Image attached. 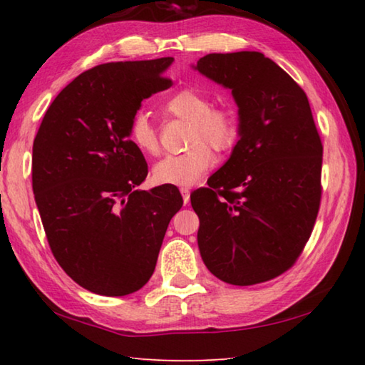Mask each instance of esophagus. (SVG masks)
Here are the masks:
<instances>
[{"label":"esophagus","mask_w":365,"mask_h":365,"mask_svg":"<svg viewBox=\"0 0 365 365\" xmlns=\"http://www.w3.org/2000/svg\"><path fill=\"white\" fill-rule=\"evenodd\" d=\"M180 193H182V196H183V202L185 204H188L190 202V188H180Z\"/></svg>","instance_id":"obj_1"}]
</instances>
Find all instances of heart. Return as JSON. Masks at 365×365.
<instances>
[{"label":"heart","mask_w":365,"mask_h":365,"mask_svg":"<svg viewBox=\"0 0 365 365\" xmlns=\"http://www.w3.org/2000/svg\"><path fill=\"white\" fill-rule=\"evenodd\" d=\"M169 115L190 121L188 145L191 148L180 155L163 158L153 168L156 183L191 187L214 165V153L228 151L241 137V118L233 103L212 105L205 92L193 88L178 89L163 102ZM129 138L135 147L147 155L160 151V137L150 118L138 111L129 121Z\"/></svg>","instance_id":"b5f03b06"}]
</instances>
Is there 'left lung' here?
<instances>
[{"mask_svg":"<svg viewBox=\"0 0 365 365\" xmlns=\"http://www.w3.org/2000/svg\"><path fill=\"white\" fill-rule=\"evenodd\" d=\"M196 70L231 89L241 118L230 160L191 193L202 262L233 286L267 282L294 267L319 212L322 142L308 97L262 52L207 54Z\"/></svg>","mask_w":365,"mask_h":365,"instance_id":"obj_1","label":"left lung"}]
</instances>
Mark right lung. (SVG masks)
I'll use <instances>...</instances> for the list:
<instances>
[{"mask_svg": "<svg viewBox=\"0 0 365 365\" xmlns=\"http://www.w3.org/2000/svg\"><path fill=\"white\" fill-rule=\"evenodd\" d=\"M174 58L110 62L63 88L33 142V193L57 263L91 292L123 297L153 274L170 218L174 185L137 190L148 174L129 138L143 98L169 89Z\"/></svg>", "mask_w": 365, "mask_h": 365, "instance_id": "1", "label": "right lung"}]
</instances>
